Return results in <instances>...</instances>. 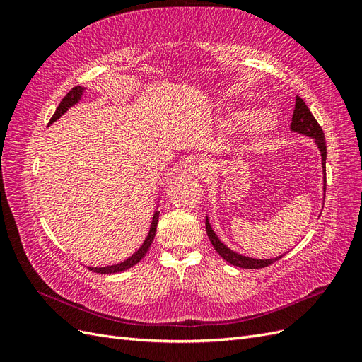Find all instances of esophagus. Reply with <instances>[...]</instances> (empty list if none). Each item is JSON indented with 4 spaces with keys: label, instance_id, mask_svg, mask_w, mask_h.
<instances>
[{
    "label": "esophagus",
    "instance_id": "34e87169",
    "mask_svg": "<svg viewBox=\"0 0 362 362\" xmlns=\"http://www.w3.org/2000/svg\"><path fill=\"white\" fill-rule=\"evenodd\" d=\"M211 170V166L210 163H208L206 160H199L198 163H196V172L201 173V175H205Z\"/></svg>",
    "mask_w": 362,
    "mask_h": 362
}]
</instances>
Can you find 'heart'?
Instances as JSON below:
<instances>
[{
	"mask_svg": "<svg viewBox=\"0 0 362 362\" xmlns=\"http://www.w3.org/2000/svg\"><path fill=\"white\" fill-rule=\"evenodd\" d=\"M225 124L231 129H242L249 125L252 136L264 140L276 133L279 119L272 110H258L252 115L249 108H237L226 113Z\"/></svg>",
	"mask_w": 362,
	"mask_h": 362,
	"instance_id": "b5f03b06",
	"label": "heart"
}]
</instances>
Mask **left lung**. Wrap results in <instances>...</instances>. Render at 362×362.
I'll use <instances>...</instances> for the list:
<instances>
[{
    "label": "left lung",
    "mask_w": 362,
    "mask_h": 362,
    "mask_svg": "<svg viewBox=\"0 0 362 362\" xmlns=\"http://www.w3.org/2000/svg\"><path fill=\"white\" fill-rule=\"evenodd\" d=\"M290 129L293 133H299L303 134L306 137L314 139V144L317 145L320 151L322 156V168H323V173L325 172V164H326V141H325V133L322 127L317 122L315 117L313 116V113L310 112V108L306 107V104L303 103V100L300 96H296V104H294V112H293V117H291V125ZM326 190V181L323 185V192ZM205 228H206V234L208 238H210L211 245L214 246L216 252L221 255L225 261H228L229 264L242 267V269H262L267 267L273 262L281 259L284 255H279L276 258H270V259H257V258H250V257H245L242 254H237L233 249H229L226 245H223L218 237L216 235V233L213 231V228L210 225V221L208 217L205 218Z\"/></svg>",
    "instance_id": "8db88e82"
}]
</instances>
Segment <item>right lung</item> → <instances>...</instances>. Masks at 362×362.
Wrapping results in <instances>:
<instances>
[{"label": "right lung", "mask_w": 362, "mask_h": 362, "mask_svg": "<svg viewBox=\"0 0 362 362\" xmlns=\"http://www.w3.org/2000/svg\"><path fill=\"white\" fill-rule=\"evenodd\" d=\"M86 90V87H81V86H76L74 87L72 90H69V93L63 98L62 103L59 104L56 113L52 115L51 120H49V125L56 122V120L59 117H62L64 113H66L71 107H74L75 104H78L81 96ZM158 216H160V211L156 210L154 211V216H152V222H151V228H149V233L145 238L144 245H141L133 255H131L129 258H127L125 261L122 262H117V264H113V266H105V267H87L89 270L95 272V273H104V275H112V273H119V272H124V270H128L133 266H136L137 262L144 258L146 255V252L149 250L152 242H154V237H156V233H157V223H158Z\"/></svg>", "instance_id": "obj_1"}]
</instances>
